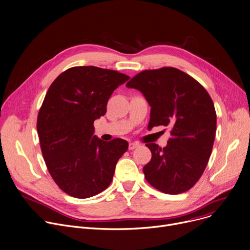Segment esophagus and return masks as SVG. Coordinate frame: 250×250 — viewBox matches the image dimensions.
Here are the masks:
<instances>
[{"mask_svg":"<svg viewBox=\"0 0 250 250\" xmlns=\"http://www.w3.org/2000/svg\"><path fill=\"white\" fill-rule=\"evenodd\" d=\"M140 145L138 144V143H129L128 144V148L129 149H134V148H136V147H138Z\"/></svg>","mask_w":250,"mask_h":250,"instance_id":"esophagus-1","label":"esophagus"}]
</instances>
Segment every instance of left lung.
Returning <instances> with one entry per match:
<instances>
[{"label": "left lung", "mask_w": 250, "mask_h": 250, "mask_svg": "<svg viewBox=\"0 0 250 250\" xmlns=\"http://www.w3.org/2000/svg\"><path fill=\"white\" fill-rule=\"evenodd\" d=\"M126 86L140 90L151 105L147 127H171L167 146L146 144L152 152L143 169L146 180L166 194L190 190L207 167L215 140L216 111L209 93L174 67L144 70Z\"/></svg>", "instance_id": "obj_1"}]
</instances>
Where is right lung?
<instances>
[{
  "instance_id": "right-lung-1",
  "label": "right lung",
  "mask_w": 250,
  "mask_h": 250,
  "mask_svg": "<svg viewBox=\"0 0 250 250\" xmlns=\"http://www.w3.org/2000/svg\"><path fill=\"white\" fill-rule=\"evenodd\" d=\"M129 76L95 66H75L50 85L37 118L47 169L69 196L84 199L105 190L115 165L126 152L123 139L104 142L93 136V123L106 113L110 95Z\"/></svg>"
}]
</instances>
